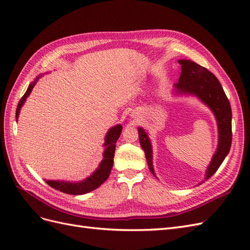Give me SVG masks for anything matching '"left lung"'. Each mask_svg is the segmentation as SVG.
I'll use <instances>...</instances> for the list:
<instances>
[{"label": "left lung", "mask_w": 250, "mask_h": 250, "mask_svg": "<svg viewBox=\"0 0 250 250\" xmlns=\"http://www.w3.org/2000/svg\"><path fill=\"white\" fill-rule=\"evenodd\" d=\"M178 62L181 64V73L178 83L174 84V87L176 89L175 92L178 94L194 95L198 97L214 112L218 123V148L208 167L207 175L204 178L207 180L216 173L230 150L232 138L230 103L220 82L213 73L191 60L181 59L178 60ZM138 130L140 143L144 152H145L148 167L154 175L152 147H151L149 137L143 128L139 127Z\"/></svg>", "instance_id": "1"}]
</instances>
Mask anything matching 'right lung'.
Instances as JSON below:
<instances>
[{
    "label": "right lung",
    "mask_w": 250,
    "mask_h": 250,
    "mask_svg": "<svg viewBox=\"0 0 250 250\" xmlns=\"http://www.w3.org/2000/svg\"><path fill=\"white\" fill-rule=\"evenodd\" d=\"M39 78H36L33 82L30 83L27 88V92L21 98V100L18 104L17 112H16L17 120L19 118L20 110L22 106V104L25 103L26 99L30 95V93H31V90ZM121 132H122V126L120 124L113 126L108 130L106 137H105V143H104L105 150L103 153V160L101 161L99 167L97 168V170L92 174V175L88 176L84 180L78 181V183H70V181H59V180H46V183L53 188H55V190H58L65 194H71V195H82V194H86L93 190H96V188H99L109 176L110 171L112 169V165H113V156H115L116 143L120 138Z\"/></svg>",
    "instance_id": "obj_1"
}]
</instances>
